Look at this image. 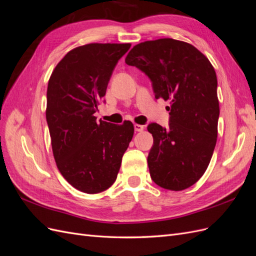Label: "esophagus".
<instances>
[{
	"label": "esophagus",
	"mask_w": 256,
	"mask_h": 256,
	"mask_svg": "<svg viewBox=\"0 0 256 256\" xmlns=\"http://www.w3.org/2000/svg\"><path fill=\"white\" fill-rule=\"evenodd\" d=\"M143 129H144L143 125H138V124H134V131H136V132H141Z\"/></svg>",
	"instance_id": "34e87169"
}]
</instances>
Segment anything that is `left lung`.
Wrapping results in <instances>:
<instances>
[{
    "mask_svg": "<svg viewBox=\"0 0 256 256\" xmlns=\"http://www.w3.org/2000/svg\"><path fill=\"white\" fill-rule=\"evenodd\" d=\"M125 62L148 76L154 98L171 100L168 127L147 126L154 138L147 157L152 180L168 190L191 187L205 173L218 136L212 65L192 44L172 38L138 44Z\"/></svg>",
    "mask_w": 256,
    "mask_h": 256,
    "instance_id": "8db88e82",
    "label": "left lung"
}]
</instances>
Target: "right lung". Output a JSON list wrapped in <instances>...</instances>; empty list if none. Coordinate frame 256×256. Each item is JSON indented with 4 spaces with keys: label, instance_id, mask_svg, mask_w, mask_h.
Instances as JSON below:
<instances>
[{
    "label": "right lung",
    "instance_id": "1",
    "mask_svg": "<svg viewBox=\"0 0 256 256\" xmlns=\"http://www.w3.org/2000/svg\"><path fill=\"white\" fill-rule=\"evenodd\" d=\"M130 44H90L68 52L54 68L47 90V118L58 168L88 194L110 188L134 136L129 120H96L108 83Z\"/></svg>",
    "mask_w": 256,
    "mask_h": 256
}]
</instances>
